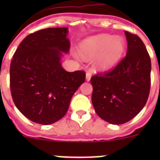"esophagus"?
<instances>
[{"mask_svg":"<svg viewBox=\"0 0 160 160\" xmlns=\"http://www.w3.org/2000/svg\"><path fill=\"white\" fill-rule=\"evenodd\" d=\"M91 76H92V73H91V71H90V70H88L87 72H86V80H87V81H89V80H90Z\"/></svg>","mask_w":160,"mask_h":160,"instance_id":"obj_1","label":"esophagus"}]
</instances>
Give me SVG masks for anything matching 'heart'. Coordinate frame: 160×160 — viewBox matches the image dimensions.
I'll use <instances>...</instances> for the list:
<instances>
[{"label":"heart","mask_w":160,"mask_h":160,"mask_svg":"<svg viewBox=\"0 0 160 160\" xmlns=\"http://www.w3.org/2000/svg\"><path fill=\"white\" fill-rule=\"evenodd\" d=\"M125 41L121 36L100 34L85 40L80 46V53L85 59H92L99 54L95 67L105 71L117 65L124 55Z\"/></svg>","instance_id":"b5f03b06"}]
</instances>
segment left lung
<instances>
[{
  "instance_id": "obj_1",
  "label": "left lung",
  "mask_w": 160,
  "mask_h": 160,
  "mask_svg": "<svg viewBox=\"0 0 160 160\" xmlns=\"http://www.w3.org/2000/svg\"><path fill=\"white\" fill-rule=\"evenodd\" d=\"M124 34L128 42L125 57L114 69L90 79L95 112L113 124H124L136 116L150 90L151 60L146 47L137 35Z\"/></svg>"
}]
</instances>
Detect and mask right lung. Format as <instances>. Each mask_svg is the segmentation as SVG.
Instances as JSON below:
<instances>
[{
  "instance_id": "1",
  "label": "right lung",
  "mask_w": 160,
  "mask_h": 160,
  "mask_svg": "<svg viewBox=\"0 0 160 160\" xmlns=\"http://www.w3.org/2000/svg\"><path fill=\"white\" fill-rule=\"evenodd\" d=\"M68 28H46L26 36L10 67V87L17 109L31 121L51 124L62 118L82 83L83 70L65 71L60 64L67 53Z\"/></svg>"
}]
</instances>
